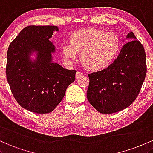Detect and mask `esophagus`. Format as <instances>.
Returning a JSON list of instances; mask_svg holds the SVG:
<instances>
[{
  "label": "esophagus",
  "instance_id": "esophagus-1",
  "mask_svg": "<svg viewBox=\"0 0 153 153\" xmlns=\"http://www.w3.org/2000/svg\"><path fill=\"white\" fill-rule=\"evenodd\" d=\"M82 76H83V74H82L81 72H79V71H77L76 72V79L80 78V77Z\"/></svg>",
  "mask_w": 153,
  "mask_h": 153
}]
</instances>
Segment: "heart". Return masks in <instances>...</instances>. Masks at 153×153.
<instances>
[{
    "instance_id": "1",
    "label": "heart",
    "mask_w": 153,
    "mask_h": 153,
    "mask_svg": "<svg viewBox=\"0 0 153 153\" xmlns=\"http://www.w3.org/2000/svg\"><path fill=\"white\" fill-rule=\"evenodd\" d=\"M70 44L62 46V56L68 62L80 53V60L87 69L100 71L114 61L120 49V40L116 34L94 28L75 31L70 36Z\"/></svg>"
}]
</instances>
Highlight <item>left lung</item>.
<instances>
[{
    "mask_svg": "<svg viewBox=\"0 0 153 153\" xmlns=\"http://www.w3.org/2000/svg\"><path fill=\"white\" fill-rule=\"evenodd\" d=\"M126 38L132 40L123 45L114 63L102 71L88 74L87 100L101 114H114L131 105L145 79L144 47L132 32Z\"/></svg>",
    "mask_w": 153,
    "mask_h": 153,
    "instance_id": "obj_1",
    "label": "left lung"
}]
</instances>
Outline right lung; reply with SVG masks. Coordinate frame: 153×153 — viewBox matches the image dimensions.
I'll list each match as a JSON object with an SVG mask.
<instances>
[{"label": "right lung", "instance_id": "add662e5", "mask_svg": "<svg viewBox=\"0 0 153 153\" xmlns=\"http://www.w3.org/2000/svg\"><path fill=\"white\" fill-rule=\"evenodd\" d=\"M58 30L57 26H28L8 49L6 74L12 94L22 108L35 114L52 112L75 80L76 71L53 61L56 48L50 38Z\"/></svg>", "mask_w": 153, "mask_h": 153}]
</instances>
